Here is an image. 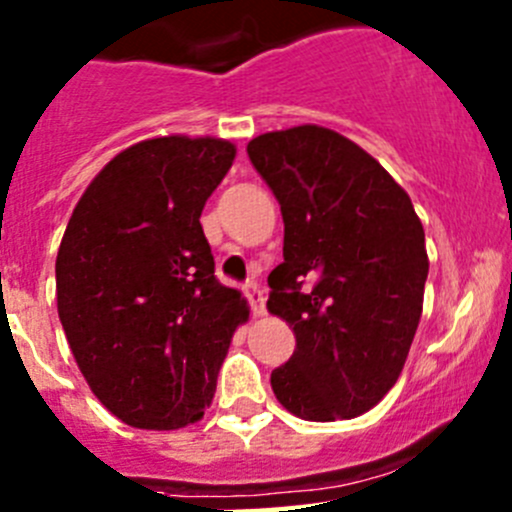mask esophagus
Returning <instances> with one entry per match:
<instances>
[{"label": "esophagus", "mask_w": 512, "mask_h": 512, "mask_svg": "<svg viewBox=\"0 0 512 512\" xmlns=\"http://www.w3.org/2000/svg\"><path fill=\"white\" fill-rule=\"evenodd\" d=\"M245 294L247 299H250L252 314H255V317H262V314H265V292H262V287L257 285V282H247Z\"/></svg>", "instance_id": "esophagus-1"}]
</instances>
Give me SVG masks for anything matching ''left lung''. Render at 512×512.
Masks as SVG:
<instances>
[{"mask_svg":"<svg viewBox=\"0 0 512 512\" xmlns=\"http://www.w3.org/2000/svg\"><path fill=\"white\" fill-rule=\"evenodd\" d=\"M247 156L285 220L267 309L297 347L272 371V391L307 421L364 414L396 384L421 319V220L379 160L329 128L265 133Z\"/></svg>","mask_w":512,"mask_h":512,"instance_id":"obj_1","label":"left lung"}]
</instances>
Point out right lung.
Listing matches in <instances>:
<instances>
[{
    "label": "right lung",
    "instance_id": "right-lung-1",
    "mask_svg": "<svg viewBox=\"0 0 512 512\" xmlns=\"http://www.w3.org/2000/svg\"><path fill=\"white\" fill-rule=\"evenodd\" d=\"M232 160L220 138L141 141L91 180L66 225L61 327L91 391L128 426L198 421L247 319L245 297L215 277L200 225Z\"/></svg>",
    "mask_w": 512,
    "mask_h": 512
}]
</instances>
